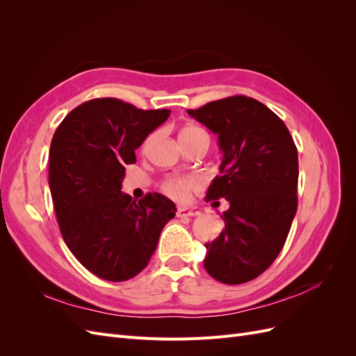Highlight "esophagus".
<instances>
[{
  "mask_svg": "<svg viewBox=\"0 0 356 356\" xmlns=\"http://www.w3.org/2000/svg\"><path fill=\"white\" fill-rule=\"evenodd\" d=\"M177 215L179 218H182V217H196V215H200V211L197 208H178Z\"/></svg>",
  "mask_w": 356,
  "mask_h": 356,
  "instance_id": "1",
  "label": "esophagus"
}]
</instances>
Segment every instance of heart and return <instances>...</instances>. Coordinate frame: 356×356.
Listing matches in <instances>:
<instances>
[{
	"label": "heart",
	"mask_w": 356,
	"mask_h": 356,
	"mask_svg": "<svg viewBox=\"0 0 356 356\" xmlns=\"http://www.w3.org/2000/svg\"><path fill=\"white\" fill-rule=\"evenodd\" d=\"M197 132H204V131H203V129L197 127V126H188L181 132V135L197 134ZM152 138H149V139H152ZM149 139H148V141H149ZM202 184H203L202 179L196 175L169 177L163 182H161V191H163L166 196H169L170 199H174L177 202H187L191 196V193L197 191L202 187Z\"/></svg>",
	"instance_id": "obj_1"
}]
</instances>
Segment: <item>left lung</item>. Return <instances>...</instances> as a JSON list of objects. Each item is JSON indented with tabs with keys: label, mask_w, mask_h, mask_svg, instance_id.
<instances>
[{
	"label": "left lung",
	"mask_w": 356,
	"mask_h": 356,
	"mask_svg": "<svg viewBox=\"0 0 356 356\" xmlns=\"http://www.w3.org/2000/svg\"><path fill=\"white\" fill-rule=\"evenodd\" d=\"M187 113L218 135L222 153L207 202L230 203L203 266L222 284H245L267 270L286 241L297 212V147L281 118L243 95Z\"/></svg>",
	"instance_id": "obj_1"
}]
</instances>
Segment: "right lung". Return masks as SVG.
<instances>
[{
    "instance_id": "obj_1",
    "label": "right lung",
    "mask_w": 356,
    "mask_h": 356,
    "mask_svg": "<svg viewBox=\"0 0 356 356\" xmlns=\"http://www.w3.org/2000/svg\"><path fill=\"white\" fill-rule=\"evenodd\" d=\"M169 110H138L115 98L79 105L58 126L49 186L62 238L74 257L105 281L123 282L147 267L175 203L160 193H122L124 166Z\"/></svg>"
}]
</instances>
